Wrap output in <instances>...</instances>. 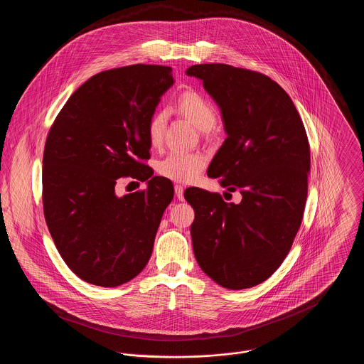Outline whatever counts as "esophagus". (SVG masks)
<instances>
[{
    "label": "esophagus",
    "mask_w": 364,
    "mask_h": 364,
    "mask_svg": "<svg viewBox=\"0 0 364 364\" xmlns=\"http://www.w3.org/2000/svg\"><path fill=\"white\" fill-rule=\"evenodd\" d=\"M183 192H185L183 186L175 185V195H176V198H178L179 200H183V199H185V198H183Z\"/></svg>",
    "instance_id": "esophagus-1"
}]
</instances>
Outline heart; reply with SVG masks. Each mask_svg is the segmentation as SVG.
<instances>
[{
    "mask_svg": "<svg viewBox=\"0 0 364 364\" xmlns=\"http://www.w3.org/2000/svg\"><path fill=\"white\" fill-rule=\"evenodd\" d=\"M178 109L202 132H208L215 126L217 112L214 106L203 95L195 91H186L179 97ZM166 119V112L158 110L149 120L147 137L153 147H158L162 143ZM205 165L206 159L200 154L172 151L158 162L156 171L161 176L169 181L191 183L200 175Z\"/></svg>",
    "mask_w": 364,
    "mask_h": 364,
    "instance_id": "heart-1",
    "label": "heart"
}]
</instances>
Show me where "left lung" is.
Returning a JSON list of instances; mask_svg holds the SVG:
<instances>
[{
    "instance_id": "8db88e82",
    "label": "left lung",
    "mask_w": 364,
    "mask_h": 364,
    "mask_svg": "<svg viewBox=\"0 0 364 364\" xmlns=\"http://www.w3.org/2000/svg\"><path fill=\"white\" fill-rule=\"evenodd\" d=\"M186 75L203 81L227 133L208 175L242 196L235 205L200 188L185 191L195 210L193 252L217 284L250 289L279 269L301 225L311 165L307 133L291 98L267 75L220 63L192 65Z\"/></svg>"
}]
</instances>
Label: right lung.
<instances>
[{
	"label": "right lung",
	"mask_w": 364,
	"mask_h": 364,
	"mask_svg": "<svg viewBox=\"0 0 364 364\" xmlns=\"http://www.w3.org/2000/svg\"><path fill=\"white\" fill-rule=\"evenodd\" d=\"M172 84L166 65L106 70L68 98L49 130L45 218L58 254L87 283H127L151 257L173 185L144 164L151 149L147 124ZM120 177L147 180L148 189L119 198Z\"/></svg>",
	"instance_id": "add662e5"
}]
</instances>
